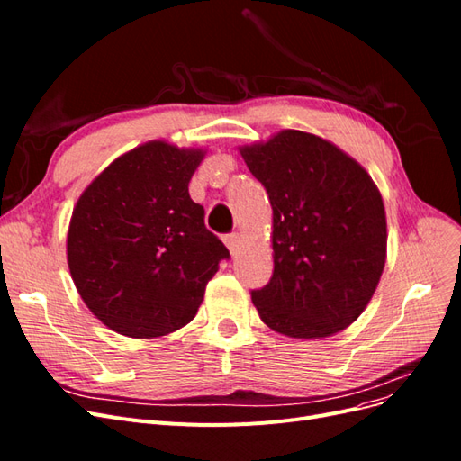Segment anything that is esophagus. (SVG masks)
<instances>
[{
    "label": "esophagus",
    "mask_w": 461,
    "mask_h": 461,
    "mask_svg": "<svg viewBox=\"0 0 461 461\" xmlns=\"http://www.w3.org/2000/svg\"><path fill=\"white\" fill-rule=\"evenodd\" d=\"M225 244H227V248L230 249V254H232V256H236V254H239L240 246H242V236H240L239 232L227 234V236H225Z\"/></svg>",
    "instance_id": "esophagus-1"
}]
</instances>
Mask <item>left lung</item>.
<instances>
[{
    "label": "left lung",
    "instance_id": "1",
    "mask_svg": "<svg viewBox=\"0 0 461 461\" xmlns=\"http://www.w3.org/2000/svg\"><path fill=\"white\" fill-rule=\"evenodd\" d=\"M242 158L273 207V276L252 290L261 321L292 339L346 329L386 259V215L367 171L315 134L283 131Z\"/></svg>",
    "mask_w": 461,
    "mask_h": 461
}]
</instances>
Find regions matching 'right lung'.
<instances>
[{
  "label": "right lung",
  "mask_w": 461,
  "mask_h": 461,
  "mask_svg": "<svg viewBox=\"0 0 461 461\" xmlns=\"http://www.w3.org/2000/svg\"><path fill=\"white\" fill-rule=\"evenodd\" d=\"M202 159V149L148 142L117 158L77 202L68 269L88 310L124 337L188 325L230 258L188 194Z\"/></svg>",
  "instance_id": "add662e5"
}]
</instances>
